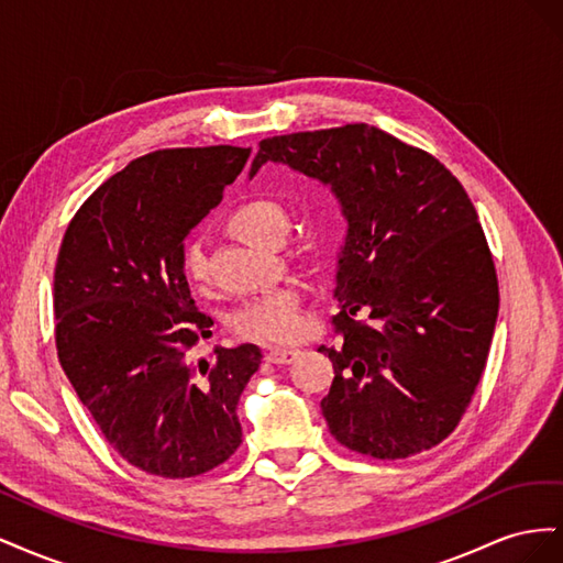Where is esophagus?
Instances as JSON below:
<instances>
[{
	"label": "esophagus",
	"mask_w": 563,
	"mask_h": 563,
	"mask_svg": "<svg viewBox=\"0 0 563 563\" xmlns=\"http://www.w3.org/2000/svg\"><path fill=\"white\" fill-rule=\"evenodd\" d=\"M300 352L294 347H272L265 352V360L269 364H291Z\"/></svg>",
	"instance_id": "34e87169"
}]
</instances>
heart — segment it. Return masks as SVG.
<instances>
[{
    "instance_id": "1",
    "label": "heart",
    "mask_w": 563,
    "mask_h": 563,
    "mask_svg": "<svg viewBox=\"0 0 563 563\" xmlns=\"http://www.w3.org/2000/svg\"><path fill=\"white\" fill-rule=\"evenodd\" d=\"M234 232L246 242L265 246L275 232H286L288 218L282 203L272 199H251L242 203L230 218ZM183 269L190 282L209 279V261L201 244H190L183 255ZM236 335L258 340V343H284L302 329V288L298 284H282L272 291L246 300L230 317Z\"/></svg>"
}]
</instances>
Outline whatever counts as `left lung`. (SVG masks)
Segmentation results:
<instances>
[{
    "mask_svg": "<svg viewBox=\"0 0 563 563\" xmlns=\"http://www.w3.org/2000/svg\"><path fill=\"white\" fill-rule=\"evenodd\" d=\"M267 162L331 187L347 223L321 413L340 444L380 460L444 441L486 366L498 277L465 187L428 152L368 124L261 141ZM354 316H366L368 324Z\"/></svg>",
    "mask_w": 563,
    "mask_h": 563,
    "instance_id": "8db88e82",
    "label": "left lung"
}]
</instances>
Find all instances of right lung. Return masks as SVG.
<instances>
[{"mask_svg": "<svg viewBox=\"0 0 563 563\" xmlns=\"http://www.w3.org/2000/svg\"><path fill=\"white\" fill-rule=\"evenodd\" d=\"M251 147L157 150L81 203L56 277V347L67 380L126 463L166 479L218 467L240 449V397L258 345L192 350L211 335L183 272V240L223 199Z\"/></svg>", "mask_w": 563, "mask_h": 563, "instance_id": "1", "label": "right lung"}]
</instances>
